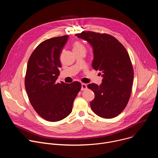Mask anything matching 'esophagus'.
I'll use <instances>...</instances> for the list:
<instances>
[{"instance_id": "obj_1", "label": "esophagus", "mask_w": 158, "mask_h": 158, "mask_svg": "<svg viewBox=\"0 0 158 158\" xmlns=\"http://www.w3.org/2000/svg\"><path fill=\"white\" fill-rule=\"evenodd\" d=\"M87 89V85L84 83L81 84V91H84V90Z\"/></svg>"}]
</instances>
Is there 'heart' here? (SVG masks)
I'll return each mask as SVG.
<instances>
[{
  "instance_id": "heart-1",
  "label": "heart",
  "mask_w": 158,
  "mask_h": 158,
  "mask_svg": "<svg viewBox=\"0 0 158 158\" xmlns=\"http://www.w3.org/2000/svg\"><path fill=\"white\" fill-rule=\"evenodd\" d=\"M85 51V49L81 43H80L79 42H75L73 44V51Z\"/></svg>"
}]
</instances>
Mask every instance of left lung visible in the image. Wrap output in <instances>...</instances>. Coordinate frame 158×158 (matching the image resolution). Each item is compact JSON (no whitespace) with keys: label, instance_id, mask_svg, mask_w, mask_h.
I'll return each instance as SVG.
<instances>
[{"label":"left lung","instance_id":"obj_1","mask_svg":"<svg viewBox=\"0 0 158 158\" xmlns=\"http://www.w3.org/2000/svg\"><path fill=\"white\" fill-rule=\"evenodd\" d=\"M76 35L92 46V67L102 77L99 85H87L95 94L91 107L101 118H113L124 109L131 93L134 71L128 52L115 37L107 34L82 32Z\"/></svg>","mask_w":158,"mask_h":158}]
</instances>
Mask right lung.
<instances>
[{
	"label": "right lung",
	"mask_w": 158,
	"mask_h": 158,
	"mask_svg": "<svg viewBox=\"0 0 158 158\" xmlns=\"http://www.w3.org/2000/svg\"><path fill=\"white\" fill-rule=\"evenodd\" d=\"M68 35L53 37L41 42L31 54L27 67L25 86L29 101L43 119L51 122L69 116L81 84L56 83L61 64L59 56Z\"/></svg>",
	"instance_id": "right-lung-1"
}]
</instances>
